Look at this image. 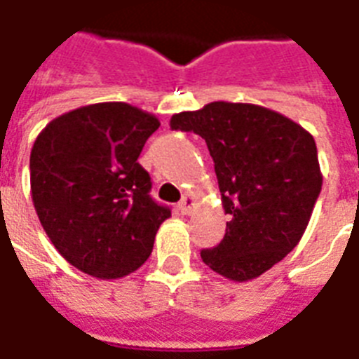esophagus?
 Returning a JSON list of instances; mask_svg holds the SVG:
<instances>
[{
	"mask_svg": "<svg viewBox=\"0 0 359 359\" xmlns=\"http://www.w3.org/2000/svg\"><path fill=\"white\" fill-rule=\"evenodd\" d=\"M191 208H194V197H191V196L182 197V199H180V203H179L180 214L188 216V214H191Z\"/></svg>",
	"mask_w": 359,
	"mask_h": 359,
	"instance_id": "1",
	"label": "esophagus"
}]
</instances>
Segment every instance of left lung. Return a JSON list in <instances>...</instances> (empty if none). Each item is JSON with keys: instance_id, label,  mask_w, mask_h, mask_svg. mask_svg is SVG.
I'll return each instance as SVG.
<instances>
[{"instance_id": "left-lung-1", "label": "left lung", "mask_w": 359, "mask_h": 359, "mask_svg": "<svg viewBox=\"0 0 359 359\" xmlns=\"http://www.w3.org/2000/svg\"><path fill=\"white\" fill-rule=\"evenodd\" d=\"M171 128L207 141L225 214L224 240L203 262L248 281L294 250L323 188L317 145L300 124L255 104L210 102L171 117Z\"/></svg>"}]
</instances>
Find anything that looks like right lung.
<instances>
[{"label":"right lung","instance_id":"right-lung-1","mask_svg":"<svg viewBox=\"0 0 359 359\" xmlns=\"http://www.w3.org/2000/svg\"><path fill=\"white\" fill-rule=\"evenodd\" d=\"M160 123L124 102L72 109L31 149V197L55 250L81 272L117 279L149 259L171 208L151 197L137 158Z\"/></svg>","mask_w":359,"mask_h":359}]
</instances>
